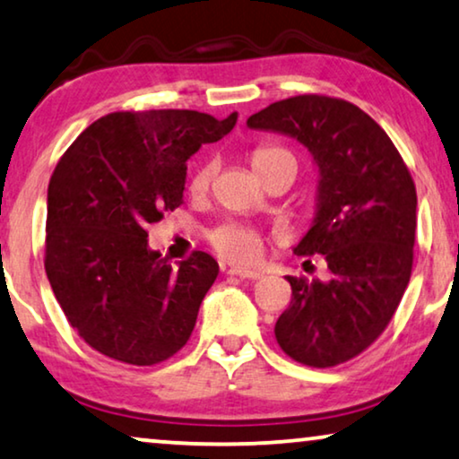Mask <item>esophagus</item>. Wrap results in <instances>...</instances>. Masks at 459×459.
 <instances>
[{
	"label": "esophagus",
	"mask_w": 459,
	"mask_h": 459,
	"mask_svg": "<svg viewBox=\"0 0 459 459\" xmlns=\"http://www.w3.org/2000/svg\"><path fill=\"white\" fill-rule=\"evenodd\" d=\"M229 274L238 276V279H249V281L262 279V273H257V270H245V268H230Z\"/></svg>",
	"instance_id": "esophagus-1"
}]
</instances>
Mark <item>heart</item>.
<instances>
[{
	"label": "heart",
	"instance_id": "heart-1",
	"mask_svg": "<svg viewBox=\"0 0 459 459\" xmlns=\"http://www.w3.org/2000/svg\"><path fill=\"white\" fill-rule=\"evenodd\" d=\"M249 160L260 178L279 164L293 166L297 172V158L289 150H282V147H257V150L251 152ZM216 172H218V162L214 158L205 160V162L199 164L195 170L191 172V178H189L191 195L195 197L205 195V193L210 191L212 180H214ZM208 243L212 245V249H214L216 254H221L222 257H227V260L235 264H254L257 257H260V251H262L260 232L238 222H222L221 227L210 230Z\"/></svg>",
	"mask_w": 459,
	"mask_h": 459
}]
</instances>
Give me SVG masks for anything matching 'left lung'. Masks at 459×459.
I'll use <instances>...</instances> for the list:
<instances>
[{"label":"left lung","instance_id":"1","mask_svg":"<svg viewBox=\"0 0 459 459\" xmlns=\"http://www.w3.org/2000/svg\"><path fill=\"white\" fill-rule=\"evenodd\" d=\"M247 126L291 134L318 164V214L295 251L325 257L331 281L287 276L293 297L274 334L303 366H339L385 333L408 287L414 178L389 134L351 101L295 95L249 116Z\"/></svg>","mask_w":459,"mask_h":459}]
</instances>
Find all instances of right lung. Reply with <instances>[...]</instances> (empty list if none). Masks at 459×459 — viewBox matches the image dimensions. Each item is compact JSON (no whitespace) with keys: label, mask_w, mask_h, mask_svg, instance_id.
I'll return each mask as SVG.
<instances>
[{"label":"right lung","mask_w":459,"mask_h":459,"mask_svg":"<svg viewBox=\"0 0 459 459\" xmlns=\"http://www.w3.org/2000/svg\"><path fill=\"white\" fill-rule=\"evenodd\" d=\"M237 125L195 109H128L87 126L48 189L45 273L89 347L133 366L178 353L214 285L205 251L177 268L147 249V227L183 204L186 160Z\"/></svg>","instance_id":"1"}]
</instances>
